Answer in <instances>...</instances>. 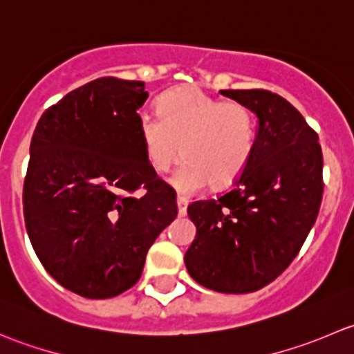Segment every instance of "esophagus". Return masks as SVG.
Listing matches in <instances>:
<instances>
[{"mask_svg": "<svg viewBox=\"0 0 354 354\" xmlns=\"http://www.w3.org/2000/svg\"><path fill=\"white\" fill-rule=\"evenodd\" d=\"M178 214H180V216H185V214H187V207H188V198L187 197H178Z\"/></svg>", "mask_w": 354, "mask_h": 354, "instance_id": "obj_1", "label": "esophagus"}]
</instances>
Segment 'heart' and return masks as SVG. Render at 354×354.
<instances>
[{
  "label": "heart",
  "instance_id": "b5f03b06",
  "mask_svg": "<svg viewBox=\"0 0 354 354\" xmlns=\"http://www.w3.org/2000/svg\"><path fill=\"white\" fill-rule=\"evenodd\" d=\"M157 113L138 116L145 159L166 173L183 152L171 183L192 195L212 181L226 187L241 176L257 144V120L248 106L212 97L197 87H176L157 101Z\"/></svg>",
  "mask_w": 354,
  "mask_h": 354
}]
</instances>
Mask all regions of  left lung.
Segmentation results:
<instances>
[{
    "instance_id": "1",
    "label": "left lung",
    "mask_w": 354,
    "mask_h": 354,
    "mask_svg": "<svg viewBox=\"0 0 354 354\" xmlns=\"http://www.w3.org/2000/svg\"><path fill=\"white\" fill-rule=\"evenodd\" d=\"M221 94L255 113V152L230 192L188 205L197 236L185 266L202 286L243 295L298 255L319 216L324 159L319 135L284 97L262 88Z\"/></svg>"
}]
</instances>
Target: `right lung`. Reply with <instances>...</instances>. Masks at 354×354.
<instances>
[{
    "instance_id": "right-lung-1",
    "label": "right lung",
    "mask_w": 354,
    "mask_h": 354,
    "mask_svg": "<svg viewBox=\"0 0 354 354\" xmlns=\"http://www.w3.org/2000/svg\"><path fill=\"white\" fill-rule=\"evenodd\" d=\"M147 97L144 82L97 78L46 109L32 135L28 238L44 269L84 298L133 286L178 216L176 192L149 166L138 135Z\"/></svg>"
}]
</instances>
